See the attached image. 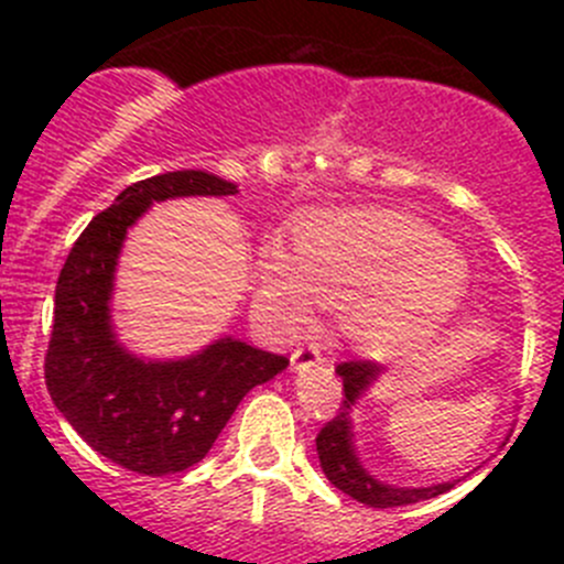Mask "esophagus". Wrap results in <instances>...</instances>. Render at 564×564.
Segmentation results:
<instances>
[{
  "label": "esophagus",
  "instance_id": "esophagus-1",
  "mask_svg": "<svg viewBox=\"0 0 564 564\" xmlns=\"http://www.w3.org/2000/svg\"><path fill=\"white\" fill-rule=\"evenodd\" d=\"M322 362H324V357L318 355L316 346H303V349H297L292 355V371L305 373V371H311V368L322 366Z\"/></svg>",
  "mask_w": 564,
  "mask_h": 564
}]
</instances>
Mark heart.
<instances>
[{"mask_svg": "<svg viewBox=\"0 0 564 564\" xmlns=\"http://www.w3.org/2000/svg\"><path fill=\"white\" fill-rule=\"evenodd\" d=\"M469 259L434 226L401 209H333L300 220L294 250L259 248L250 297L261 322L303 327L314 305L340 308V329L366 351L429 338L464 300Z\"/></svg>", "mask_w": 564, "mask_h": 564, "instance_id": "obj_1", "label": "heart"}]
</instances>
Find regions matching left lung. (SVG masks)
<instances>
[{"label": "left lung", "instance_id": "1", "mask_svg": "<svg viewBox=\"0 0 564 564\" xmlns=\"http://www.w3.org/2000/svg\"><path fill=\"white\" fill-rule=\"evenodd\" d=\"M335 371L344 379L346 401L338 417H335L333 423L324 425L322 434L316 436V453L324 477H327L338 491L349 494L351 499L368 505V508H401V505L434 499L440 497V494L451 491L453 486H458L460 477L458 480L431 482V486H392V482L379 480V477L362 464L360 453H357L355 420H351V412L357 409L360 398L366 395V390L377 382L382 368H379L377 362H344V366H338ZM475 469H480V466H475ZM471 471H466V475H471Z\"/></svg>", "mask_w": 564, "mask_h": 564}]
</instances>
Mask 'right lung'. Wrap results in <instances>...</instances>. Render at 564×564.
<instances>
[{
    "label": "right lung",
    "mask_w": 564,
    "mask_h": 564,
    "mask_svg": "<svg viewBox=\"0 0 564 564\" xmlns=\"http://www.w3.org/2000/svg\"><path fill=\"white\" fill-rule=\"evenodd\" d=\"M224 176L185 169L124 187L67 256L54 294L45 388L84 442L122 469L161 477L198 464L256 384L289 360L235 335L185 357L135 355L113 324V286L128 231L158 202L235 196Z\"/></svg>",
    "instance_id": "right-lung-1"
}]
</instances>
